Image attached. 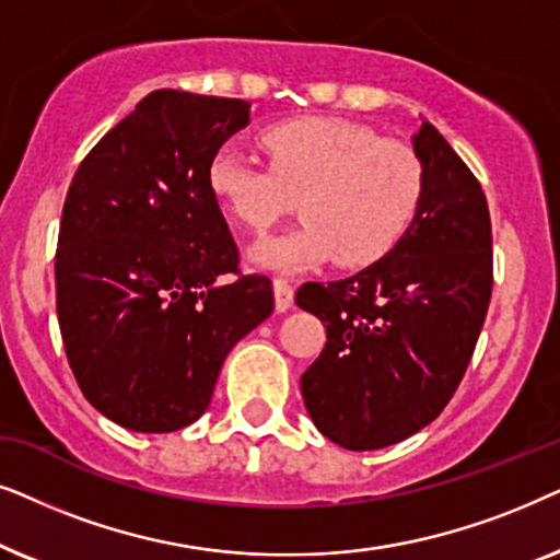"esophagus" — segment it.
Masks as SVG:
<instances>
[{
    "label": "esophagus",
    "mask_w": 560,
    "mask_h": 560,
    "mask_svg": "<svg viewBox=\"0 0 560 560\" xmlns=\"http://www.w3.org/2000/svg\"><path fill=\"white\" fill-rule=\"evenodd\" d=\"M273 304L276 312H287L294 304V287L284 279H273Z\"/></svg>",
    "instance_id": "obj_1"
}]
</instances>
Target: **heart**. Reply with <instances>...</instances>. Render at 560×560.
<instances>
[{
  "mask_svg": "<svg viewBox=\"0 0 560 560\" xmlns=\"http://www.w3.org/2000/svg\"><path fill=\"white\" fill-rule=\"evenodd\" d=\"M266 166L220 148L207 182L222 210L264 233L300 207L302 225L268 237L253 260L279 271L319 266L363 268L401 241L420 210L424 168L412 145L382 138L342 117H296L260 130Z\"/></svg>",
  "mask_w": 560,
  "mask_h": 560,
  "instance_id": "b5f03b06",
  "label": "heart"
}]
</instances>
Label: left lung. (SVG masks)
Instances as JSON below:
<instances>
[{"mask_svg":"<svg viewBox=\"0 0 560 560\" xmlns=\"http://www.w3.org/2000/svg\"><path fill=\"white\" fill-rule=\"evenodd\" d=\"M412 145L424 191L401 241L355 276L296 292L327 330L302 374L304 407L346 451L386 448L443 412L491 300L494 253L479 178L430 122Z\"/></svg>","mask_w":560,"mask_h":560,"instance_id":"obj_1","label":"left lung"}]
</instances>
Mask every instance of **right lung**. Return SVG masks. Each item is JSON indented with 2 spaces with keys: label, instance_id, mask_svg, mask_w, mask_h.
<instances>
[{
  "label": "right lung",
  "instance_id": "add662e5",
  "mask_svg": "<svg viewBox=\"0 0 560 560\" xmlns=\"http://www.w3.org/2000/svg\"><path fill=\"white\" fill-rule=\"evenodd\" d=\"M250 104L151 92L79 163L56 248V312L89 405L136 432L205 415L233 346L273 312L207 182Z\"/></svg>",
  "mask_w": 560,
  "mask_h": 560
}]
</instances>
